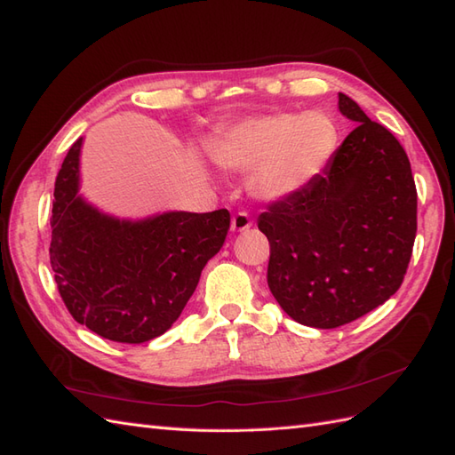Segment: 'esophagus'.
<instances>
[{"instance_id":"1","label":"esophagus","mask_w":455,"mask_h":455,"mask_svg":"<svg viewBox=\"0 0 455 455\" xmlns=\"http://www.w3.org/2000/svg\"><path fill=\"white\" fill-rule=\"evenodd\" d=\"M251 225L253 223H251V219H250V215L246 213V211H238V213L232 217V220H230L232 230H238V232L248 230Z\"/></svg>"}]
</instances>
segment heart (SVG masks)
<instances>
[{"instance_id": "heart-1", "label": "heart", "mask_w": 455, "mask_h": 455, "mask_svg": "<svg viewBox=\"0 0 455 455\" xmlns=\"http://www.w3.org/2000/svg\"><path fill=\"white\" fill-rule=\"evenodd\" d=\"M337 149V128L325 114H271L230 125L211 145L227 171H251L250 189L267 202L304 192Z\"/></svg>"}]
</instances>
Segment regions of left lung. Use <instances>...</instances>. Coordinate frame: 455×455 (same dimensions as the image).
I'll return each mask as SVG.
<instances>
[{"label": "left lung", "mask_w": 455, "mask_h": 455, "mask_svg": "<svg viewBox=\"0 0 455 455\" xmlns=\"http://www.w3.org/2000/svg\"><path fill=\"white\" fill-rule=\"evenodd\" d=\"M356 128L323 172L267 205V284L294 322L333 330L378 308L401 287L417 236V188L394 133L339 92Z\"/></svg>", "instance_id": "left-lung-1"}]
</instances>
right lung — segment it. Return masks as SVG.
Here are the masks:
<instances>
[{"label": "right lung", "mask_w": 455, "mask_h": 455, "mask_svg": "<svg viewBox=\"0 0 455 455\" xmlns=\"http://www.w3.org/2000/svg\"><path fill=\"white\" fill-rule=\"evenodd\" d=\"M81 137L54 186L50 263L73 320L104 339L145 343L163 335L223 246L230 213L172 211L140 223L99 213L77 196Z\"/></svg>", "instance_id": "obj_1"}]
</instances>
